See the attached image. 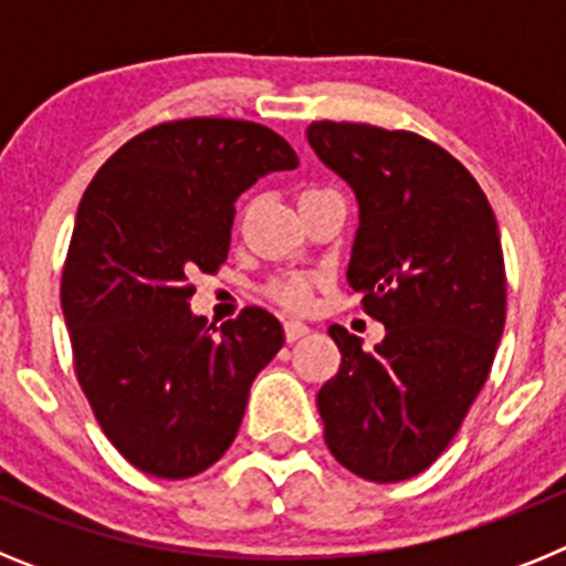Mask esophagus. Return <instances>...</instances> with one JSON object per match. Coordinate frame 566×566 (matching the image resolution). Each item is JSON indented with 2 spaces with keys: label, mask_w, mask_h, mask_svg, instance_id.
Listing matches in <instances>:
<instances>
[{
  "label": "esophagus",
  "mask_w": 566,
  "mask_h": 566,
  "mask_svg": "<svg viewBox=\"0 0 566 566\" xmlns=\"http://www.w3.org/2000/svg\"><path fill=\"white\" fill-rule=\"evenodd\" d=\"M283 332H286L289 343H294V339L306 337L308 326H306V323H300V319H286V323H283Z\"/></svg>",
  "instance_id": "34e87169"
}]
</instances>
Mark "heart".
<instances>
[{"instance_id": "obj_1", "label": "heart", "mask_w": 566, "mask_h": 566, "mask_svg": "<svg viewBox=\"0 0 566 566\" xmlns=\"http://www.w3.org/2000/svg\"><path fill=\"white\" fill-rule=\"evenodd\" d=\"M274 303H280L289 312H303L312 303V280L306 277H283L277 283H272L269 289Z\"/></svg>"}]
</instances>
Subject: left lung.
Wrapping results in <instances>:
<instances>
[{
  "mask_svg": "<svg viewBox=\"0 0 566 566\" xmlns=\"http://www.w3.org/2000/svg\"><path fill=\"white\" fill-rule=\"evenodd\" d=\"M319 161L359 203L348 286L382 343L332 326L339 371L317 394L326 444L368 482H402L451 444L488 382L507 308L502 238L476 178L408 129L314 122Z\"/></svg>",
  "mask_w": 566,
  "mask_h": 566,
  "instance_id": "8db88e82",
  "label": "left lung"
}]
</instances>
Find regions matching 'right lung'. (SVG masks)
I'll list each match as a JSON object with an SVG mask.
<instances>
[{
	"instance_id": "obj_1",
	"label": "right lung",
	"mask_w": 566,
	"mask_h": 566,
	"mask_svg": "<svg viewBox=\"0 0 566 566\" xmlns=\"http://www.w3.org/2000/svg\"><path fill=\"white\" fill-rule=\"evenodd\" d=\"M294 167L297 153L263 124L178 118L115 149L78 203L62 272L73 368L104 437L149 476L212 468L283 348L266 308L221 328L195 317L189 277L227 263L238 195Z\"/></svg>"
}]
</instances>
